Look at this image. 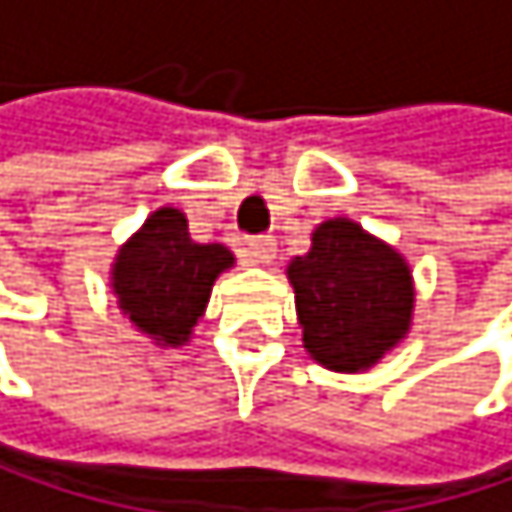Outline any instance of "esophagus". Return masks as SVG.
<instances>
[{"mask_svg": "<svg viewBox=\"0 0 512 512\" xmlns=\"http://www.w3.org/2000/svg\"><path fill=\"white\" fill-rule=\"evenodd\" d=\"M275 250H278V243L269 234H259V237H250L247 240V253H250L253 262H272L275 259Z\"/></svg>", "mask_w": 512, "mask_h": 512, "instance_id": "esophagus-1", "label": "esophagus"}]
</instances>
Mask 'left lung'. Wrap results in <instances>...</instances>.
<instances>
[{
    "mask_svg": "<svg viewBox=\"0 0 512 512\" xmlns=\"http://www.w3.org/2000/svg\"><path fill=\"white\" fill-rule=\"evenodd\" d=\"M303 344L334 372H363L410 328L413 281L406 262L347 218L312 234V250L287 265Z\"/></svg>",
    "mask_w": 512,
    "mask_h": 512,
    "instance_id": "obj_1",
    "label": "left lung"
}]
</instances>
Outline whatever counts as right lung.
I'll return each instance as SVG.
<instances>
[{"instance_id":"add662e5","label":"right lung","mask_w":512,"mask_h":512,"mask_svg":"<svg viewBox=\"0 0 512 512\" xmlns=\"http://www.w3.org/2000/svg\"><path fill=\"white\" fill-rule=\"evenodd\" d=\"M234 262L222 243H196L178 209H159L124 243L112 287L131 322L162 344H184L203 316L212 281Z\"/></svg>"}]
</instances>
